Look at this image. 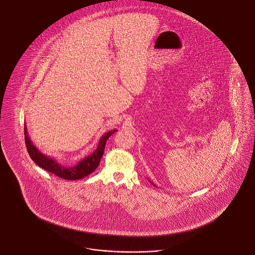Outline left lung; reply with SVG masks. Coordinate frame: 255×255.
I'll list each match as a JSON object with an SVG mask.
<instances>
[{"mask_svg": "<svg viewBox=\"0 0 255 255\" xmlns=\"http://www.w3.org/2000/svg\"><path fill=\"white\" fill-rule=\"evenodd\" d=\"M149 183H150V184H152V185H154V186H155V185H154L153 183H151V181H149Z\"/></svg>", "mask_w": 255, "mask_h": 255, "instance_id": "obj_1", "label": "left lung"}]
</instances>
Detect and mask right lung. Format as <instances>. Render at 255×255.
Returning a JSON list of instances; mask_svg holds the SVG:
<instances>
[{
	"instance_id": "obj_1",
	"label": "right lung",
	"mask_w": 255,
	"mask_h": 255,
	"mask_svg": "<svg viewBox=\"0 0 255 255\" xmlns=\"http://www.w3.org/2000/svg\"><path fill=\"white\" fill-rule=\"evenodd\" d=\"M118 130L115 129L112 131L106 132L99 141L98 147L94 152L87 157L81 160L79 163L73 167H65L59 164L55 159L45 155L39 149H37L31 141L27 133L26 126L24 127V135H25V144L27 150L31 159L35 162L38 167H42L45 170L52 172L53 174L67 180H79L86 176L92 173L100 165V161L104 154L105 147L107 139Z\"/></svg>"
}]
</instances>
